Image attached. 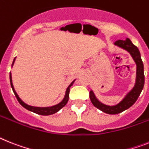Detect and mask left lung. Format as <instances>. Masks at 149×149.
Here are the masks:
<instances>
[{
    "mask_svg": "<svg viewBox=\"0 0 149 149\" xmlns=\"http://www.w3.org/2000/svg\"><path fill=\"white\" fill-rule=\"evenodd\" d=\"M114 45L120 47L130 54L131 57L136 64V77L133 88L125 95L122 101L115 105L110 106L103 104L96 98L92 90L90 91V100L93 104V105L108 114H117L130 108L136 102V100L138 99L139 96L144 87L145 82L144 66L141 59L140 52L139 51L138 47L132 43L130 38H126V40H118L114 42Z\"/></svg>",
    "mask_w": 149,
    "mask_h": 149,
    "instance_id": "left-lung-1",
    "label": "left lung"
}]
</instances>
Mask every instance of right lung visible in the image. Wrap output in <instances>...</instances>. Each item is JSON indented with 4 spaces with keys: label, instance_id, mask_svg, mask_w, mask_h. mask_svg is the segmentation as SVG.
Masks as SVG:
<instances>
[{
    "label": "right lung",
    "instance_id": "add662e5",
    "mask_svg": "<svg viewBox=\"0 0 149 149\" xmlns=\"http://www.w3.org/2000/svg\"><path fill=\"white\" fill-rule=\"evenodd\" d=\"M15 59H16V57H15L14 60H13L12 67H13V63H14ZM75 80H76V79H74V80L72 81V82L70 83V85L67 87V90H66V93H65L64 98H63V99L62 100L60 103H58L57 104H55V105H54V106H51V107H35V106L29 105V104H26L24 102H22V100H21V98L19 97V95H17L16 91H15L14 87H13V82H12V77H11V73L10 72V81L11 87H12V89H13V92H14V95L15 96H16V98H17V100H18L19 103L20 104L22 107H25L26 109L29 110V111H32V112H34V113H37V114L44 115V116H47V115H51V114H54V113H57V111H59L62 107H63L66 104H67V102H68V100H69L70 88L71 86H72V84H73V82H75Z\"/></svg>",
    "mask_w": 149,
    "mask_h": 149
}]
</instances>
